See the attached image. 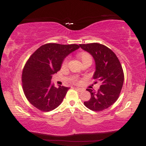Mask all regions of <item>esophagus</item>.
<instances>
[{"label": "esophagus", "mask_w": 146, "mask_h": 146, "mask_svg": "<svg viewBox=\"0 0 146 146\" xmlns=\"http://www.w3.org/2000/svg\"><path fill=\"white\" fill-rule=\"evenodd\" d=\"M75 89H76L77 90H78V91H79V92H82L83 90V89L82 88H75Z\"/></svg>", "instance_id": "34e87169"}]
</instances>
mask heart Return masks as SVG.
<instances>
[{
	"mask_svg": "<svg viewBox=\"0 0 146 146\" xmlns=\"http://www.w3.org/2000/svg\"><path fill=\"white\" fill-rule=\"evenodd\" d=\"M78 56L79 59L81 60L82 62H85V61H86V60H92L91 56H90L89 53H87V52H81V53H79ZM66 63H67V59H65L62 62V66H64V65H66ZM73 82H78V80H77V79H74V80H73Z\"/></svg>",
	"mask_w": 146,
	"mask_h": 146,
	"instance_id": "1",
	"label": "heart"
}]
</instances>
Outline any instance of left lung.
<instances>
[{
    "label": "left lung",
    "instance_id": "8db88e82",
    "mask_svg": "<svg viewBox=\"0 0 146 146\" xmlns=\"http://www.w3.org/2000/svg\"><path fill=\"white\" fill-rule=\"evenodd\" d=\"M80 46L94 58L95 71L93 79L101 83L98 91L87 88L91 97L89 101L84 104L90 110L102 111L113 105L121 93L124 80L121 63L115 53L105 45L90 43L80 44Z\"/></svg>",
    "mask_w": 146,
    "mask_h": 146
}]
</instances>
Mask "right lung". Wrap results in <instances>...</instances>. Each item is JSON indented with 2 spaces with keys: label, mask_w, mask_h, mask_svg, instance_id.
Wrapping results in <instances>:
<instances>
[{
  "label": "right lung",
  "mask_w": 146,
  "mask_h": 146,
  "mask_svg": "<svg viewBox=\"0 0 146 146\" xmlns=\"http://www.w3.org/2000/svg\"><path fill=\"white\" fill-rule=\"evenodd\" d=\"M80 48L78 44L48 43L29 57L22 74L24 93L30 103L41 111L48 112L59 106L69 88L51 84L52 75L60 71L64 59Z\"/></svg>",
  "instance_id": "1"
}]
</instances>
